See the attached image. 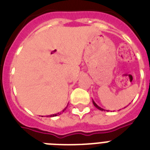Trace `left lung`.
Returning <instances> with one entry per match:
<instances>
[{
  "mask_svg": "<svg viewBox=\"0 0 150 150\" xmlns=\"http://www.w3.org/2000/svg\"><path fill=\"white\" fill-rule=\"evenodd\" d=\"M93 105H94V106H95V107H96V108H97V109L100 110H103V108H101V107H99L98 105L96 104V103L94 102L93 100Z\"/></svg>",
  "mask_w": 150,
  "mask_h": 150,
  "instance_id": "1",
  "label": "left lung"
}]
</instances>
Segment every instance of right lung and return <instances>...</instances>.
<instances>
[{
	"label": "right lung",
	"instance_id": "1",
	"mask_svg": "<svg viewBox=\"0 0 150 150\" xmlns=\"http://www.w3.org/2000/svg\"><path fill=\"white\" fill-rule=\"evenodd\" d=\"M66 108H67V107H65V108H64V109L63 110V112L64 111V110H65ZM61 114V113H60V114H59V113H57V114H51V115H49V117H55V116H57L58 114Z\"/></svg>",
	"mask_w": 150,
	"mask_h": 150
}]
</instances>
